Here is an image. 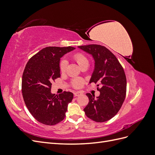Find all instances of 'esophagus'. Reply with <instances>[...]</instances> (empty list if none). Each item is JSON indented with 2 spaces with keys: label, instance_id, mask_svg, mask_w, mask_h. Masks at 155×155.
<instances>
[{
  "label": "esophagus",
  "instance_id": "34e87169",
  "mask_svg": "<svg viewBox=\"0 0 155 155\" xmlns=\"http://www.w3.org/2000/svg\"><path fill=\"white\" fill-rule=\"evenodd\" d=\"M83 94V92H79V91H78V92H74V96H79Z\"/></svg>",
  "mask_w": 155,
  "mask_h": 155
}]
</instances>
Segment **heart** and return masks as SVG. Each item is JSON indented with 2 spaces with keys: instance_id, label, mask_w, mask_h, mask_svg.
I'll use <instances>...</instances> for the list:
<instances>
[{
  "instance_id": "obj_1",
  "label": "heart",
  "mask_w": 155,
  "mask_h": 155,
  "mask_svg": "<svg viewBox=\"0 0 155 155\" xmlns=\"http://www.w3.org/2000/svg\"><path fill=\"white\" fill-rule=\"evenodd\" d=\"M74 59L76 61V62L78 63V64L80 66L82 64L88 62L87 58L81 53H76L74 55ZM68 65V62L66 59H63L60 63V70L61 72H64L65 70L67 69ZM83 84V79L80 78H76L74 79L72 81V85H74V87L76 88H79L81 87Z\"/></svg>"
}]
</instances>
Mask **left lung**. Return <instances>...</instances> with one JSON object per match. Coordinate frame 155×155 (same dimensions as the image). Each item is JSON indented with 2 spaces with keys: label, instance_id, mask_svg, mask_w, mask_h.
<instances>
[{
  "label": "left lung",
  "instance_id": "1",
  "mask_svg": "<svg viewBox=\"0 0 155 155\" xmlns=\"http://www.w3.org/2000/svg\"><path fill=\"white\" fill-rule=\"evenodd\" d=\"M78 48L91 54L94 60L89 83L94 82L101 87L99 96L86 94L89 102L83 110L88 118L104 122L113 118L122 106L127 89L125 74L116 56L105 46L90 45Z\"/></svg>",
  "mask_w": 155,
  "mask_h": 155
}]
</instances>
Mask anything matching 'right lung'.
<instances>
[{"label":"right lung","mask_w":155,"mask_h":155,"mask_svg":"<svg viewBox=\"0 0 155 155\" xmlns=\"http://www.w3.org/2000/svg\"><path fill=\"white\" fill-rule=\"evenodd\" d=\"M75 48L49 46L27 63L22 78V92L26 107L39 122L54 125L64 120L73 94L51 92V82L60 78V59Z\"/></svg>","instance_id":"add662e5"}]
</instances>
